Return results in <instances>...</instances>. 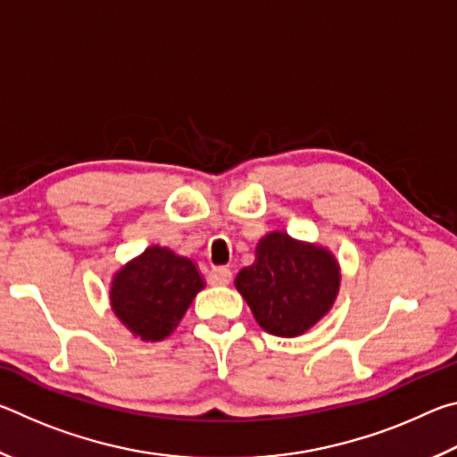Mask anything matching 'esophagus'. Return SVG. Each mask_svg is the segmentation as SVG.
Returning <instances> with one entry per match:
<instances>
[{"mask_svg": "<svg viewBox=\"0 0 457 457\" xmlns=\"http://www.w3.org/2000/svg\"><path fill=\"white\" fill-rule=\"evenodd\" d=\"M207 282L212 286H226L231 282V270L226 266H215L207 272Z\"/></svg>", "mask_w": 457, "mask_h": 457, "instance_id": "obj_1", "label": "esophagus"}]
</instances>
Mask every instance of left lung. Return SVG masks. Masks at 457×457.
Listing matches in <instances>:
<instances>
[{
	"mask_svg": "<svg viewBox=\"0 0 457 457\" xmlns=\"http://www.w3.org/2000/svg\"><path fill=\"white\" fill-rule=\"evenodd\" d=\"M338 284V264L330 252L282 231L262 239L256 264L236 278V288L260 327L286 338L303 335L330 311Z\"/></svg>",
	"mask_w": 457,
	"mask_h": 457,
	"instance_id": "obj_1",
	"label": "left lung"
}]
</instances>
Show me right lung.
<instances>
[{"label":"right lung","mask_w":457,"mask_h":457,"mask_svg":"<svg viewBox=\"0 0 457 457\" xmlns=\"http://www.w3.org/2000/svg\"><path fill=\"white\" fill-rule=\"evenodd\" d=\"M201 288L204 280L189 258L153 245L114 276L111 304L130 332L161 340L171 335Z\"/></svg>","instance_id":"obj_1"}]
</instances>
